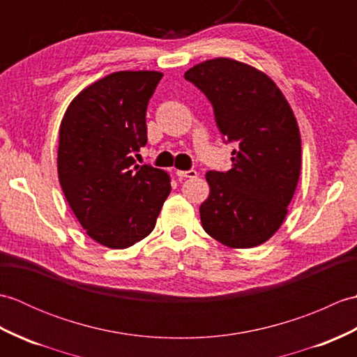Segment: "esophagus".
Returning a JSON list of instances; mask_svg holds the SVG:
<instances>
[{
    "label": "esophagus",
    "instance_id": "1",
    "mask_svg": "<svg viewBox=\"0 0 357 357\" xmlns=\"http://www.w3.org/2000/svg\"><path fill=\"white\" fill-rule=\"evenodd\" d=\"M176 174H178L179 178H188V179H193V178L198 176V172L193 170V169H190V170H178V172H176Z\"/></svg>",
    "mask_w": 357,
    "mask_h": 357
}]
</instances>
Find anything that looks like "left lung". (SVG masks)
<instances>
[{
    "instance_id": "1",
    "label": "left lung",
    "mask_w": 357,
    "mask_h": 357,
    "mask_svg": "<svg viewBox=\"0 0 357 357\" xmlns=\"http://www.w3.org/2000/svg\"><path fill=\"white\" fill-rule=\"evenodd\" d=\"M184 78L207 96L231 151L229 172H207L204 230L231 248L270 239L287 216L301 172V135L285 96L267 75L229 58L196 64Z\"/></svg>"
}]
</instances>
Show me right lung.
<instances>
[{
  "label": "right lung",
  "mask_w": 357,
  "mask_h": 357,
  "mask_svg": "<svg viewBox=\"0 0 357 357\" xmlns=\"http://www.w3.org/2000/svg\"><path fill=\"white\" fill-rule=\"evenodd\" d=\"M162 73L115 72L86 87L59 127L58 176L67 202L101 245L127 248L155 229L170 178L136 165L147 144L146 112Z\"/></svg>",
  "instance_id": "1"
}]
</instances>
